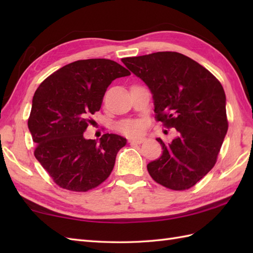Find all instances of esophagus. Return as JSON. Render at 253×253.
<instances>
[{"label": "esophagus", "instance_id": "1", "mask_svg": "<svg viewBox=\"0 0 253 253\" xmlns=\"http://www.w3.org/2000/svg\"><path fill=\"white\" fill-rule=\"evenodd\" d=\"M142 141H143L142 138H129V139H128V142H129V143L140 144V143H142Z\"/></svg>", "mask_w": 253, "mask_h": 253}]
</instances>
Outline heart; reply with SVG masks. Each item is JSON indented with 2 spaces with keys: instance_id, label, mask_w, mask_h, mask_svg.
Instances as JSON below:
<instances>
[{
  "instance_id": "obj_1",
  "label": "heart",
  "mask_w": 253,
  "mask_h": 253,
  "mask_svg": "<svg viewBox=\"0 0 253 253\" xmlns=\"http://www.w3.org/2000/svg\"><path fill=\"white\" fill-rule=\"evenodd\" d=\"M118 129L128 136L138 135L142 130V124L138 121H125L118 124Z\"/></svg>"
}]
</instances>
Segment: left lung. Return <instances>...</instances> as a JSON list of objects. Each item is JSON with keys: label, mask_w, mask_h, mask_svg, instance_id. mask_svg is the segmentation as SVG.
Masks as SVG:
<instances>
[{"label": "left lung", "mask_w": 253, "mask_h": 253, "mask_svg": "<svg viewBox=\"0 0 253 253\" xmlns=\"http://www.w3.org/2000/svg\"><path fill=\"white\" fill-rule=\"evenodd\" d=\"M122 62L151 91L157 120L176 129L169 143L157 138L163 152L147 165L150 176L169 189H189L215 165L228 129L221 83L177 52L126 57Z\"/></svg>", "instance_id": "8db88e82"}]
</instances>
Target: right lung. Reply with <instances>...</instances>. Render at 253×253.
Returning a JSON list of instances; mask_svg holds the SVG:
<instances>
[{
    "mask_svg": "<svg viewBox=\"0 0 253 253\" xmlns=\"http://www.w3.org/2000/svg\"><path fill=\"white\" fill-rule=\"evenodd\" d=\"M129 75L114 61L90 58L63 66L37 89L28 128L35 157L56 185L88 191L110 176L126 138L105 133L96 141L84 132L113 80Z\"/></svg>",
    "mask_w": 253,
    "mask_h": 253,
    "instance_id": "obj_1",
    "label": "right lung"
}]
</instances>
